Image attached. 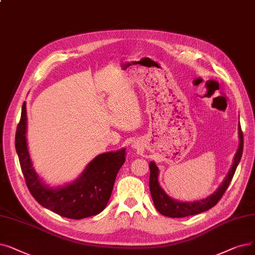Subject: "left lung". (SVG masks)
Here are the masks:
<instances>
[{"instance_id":"1","label":"left lung","mask_w":255,"mask_h":255,"mask_svg":"<svg viewBox=\"0 0 255 255\" xmlns=\"http://www.w3.org/2000/svg\"><path fill=\"white\" fill-rule=\"evenodd\" d=\"M239 138H240L239 149L236 153L234 163H232V167L230 168L226 178L213 195H210L209 197L199 201L180 202V201L174 200V199L169 197L159 185V182H158L159 171H158L157 165L155 164V162L151 161L149 163L150 192H151V197L154 202L155 208L158 210L159 214L170 218H183V217L193 216V215L206 212V210H208L209 208L214 207L220 201V199L222 198L223 194L226 192L242 157L243 147H244V138H243V132L240 125H239Z\"/></svg>"}]
</instances>
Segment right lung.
Wrapping results in <instances>:
<instances>
[{"instance_id":"1","label":"right lung","mask_w":255,"mask_h":255,"mask_svg":"<svg viewBox=\"0 0 255 255\" xmlns=\"http://www.w3.org/2000/svg\"><path fill=\"white\" fill-rule=\"evenodd\" d=\"M26 102L15 133V149L26 184L35 200L43 207L61 217L80 220L100 214L112 196L116 177L126 158V150L98 155L79 178L59 187L43 183L33 168L27 146Z\"/></svg>"}]
</instances>
